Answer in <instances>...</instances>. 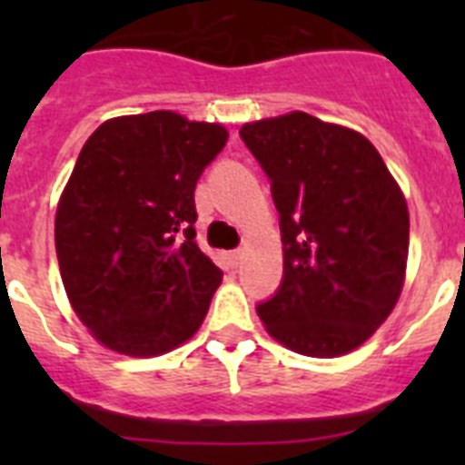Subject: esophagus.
<instances>
[{
    "mask_svg": "<svg viewBox=\"0 0 465 465\" xmlns=\"http://www.w3.org/2000/svg\"><path fill=\"white\" fill-rule=\"evenodd\" d=\"M242 256H244V253H242L240 249H235V252H230V262H232V265H240Z\"/></svg>",
    "mask_w": 465,
    "mask_h": 465,
    "instance_id": "esophagus-1",
    "label": "esophagus"
}]
</instances>
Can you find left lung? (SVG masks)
<instances>
[{
  "label": "left lung",
  "instance_id": "left-lung-1",
  "mask_svg": "<svg viewBox=\"0 0 465 465\" xmlns=\"http://www.w3.org/2000/svg\"><path fill=\"white\" fill-rule=\"evenodd\" d=\"M240 137L270 176L283 279L256 307L291 351L335 359L386 322L408 268L410 213L380 151L351 127L305 111L244 123Z\"/></svg>",
  "mask_w": 465,
  "mask_h": 465
}]
</instances>
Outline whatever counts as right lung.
<instances>
[{
  "label": "right lung",
  "mask_w": 465,
  "mask_h": 465,
  "mask_svg": "<svg viewBox=\"0 0 465 465\" xmlns=\"http://www.w3.org/2000/svg\"><path fill=\"white\" fill-rule=\"evenodd\" d=\"M228 142L221 123L149 111L88 137L55 212L69 305L111 351L167 354L203 326L221 272L195 242V183Z\"/></svg>",
  "instance_id": "1"
}]
</instances>
